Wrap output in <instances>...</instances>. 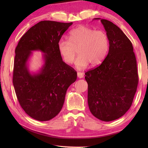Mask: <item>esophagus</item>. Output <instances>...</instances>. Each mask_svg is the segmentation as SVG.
<instances>
[{
	"label": "esophagus",
	"mask_w": 148,
	"mask_h": 148,
	"mask_svg": "<svg viewBox=\"0 0 148 148\" xmlns=\"http://www.w3.org/2000/svg\"><path fill=\"white\" fill-rule=\"evenodd\" d=\"M77 76L79 78H82L84 77V75L83 73L81 72H78L77 73Z\"/></svg>",
	"instance_id": "esophagus-1"
}]
</instances>
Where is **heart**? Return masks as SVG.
I'll list each match as a JSON object with an SVG mask.
<instances>
[{
  "label": "heart",
  "mask_w": 148,
  "mask_h": 148,
  "mask_svg": "<svg viewBox=\"0 0 148 148\" xmlns=\"http://www.w3.org/2000/svg\"><path fill=\"white\" fill-rule=\"evenodd\" d=\"M69 39H60L57 49L67 64L73 63L78 51L79 56L75 62L78 69H84L89 64L94 66L100 65L108 53L109 41L104 31L79 26L70 31Z\"/></svg>",
  "instance_id": "1"
}]
</instances>
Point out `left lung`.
<instances>
[{
    "instance_id": "8db88e82",
    "label": "left lung",
    "mask_w": 148,
    "mask_h": 148,
    "mask_svg": "<svg viewBox=\"0 0 148 148\" xmlns=\"http://www.w3.org/2000/svg\"><path fill=\"white\" fill-rule=\"evenodd\" d=\"M101 20L109 41L102 63L85 73L88 102L97 119L110 122L123 116L131 107L138 83L136 60L130 39L117 25Z\"/></svg>"
}]
</instances>
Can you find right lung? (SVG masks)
<instances>
[{
	"label": "right lung",
	"mask_w": 148,
	"mask_h": 148,
	"mask_svg": "<svg viewBox=\"0 0 148 148\" xmlns=\"http://www.w3.org/2000/svg\"><path fill=\"white\" fill-rule=\"evenodd\" d=\"M72 24L40 21L26 31L15 49L13 86L22 109L36 120L47 121L60 112L67 89L77 79V71L62 60L57 49ZM34 50L43 53L44 64L38 73L31 74L27 62Z\"/></svg>",
	"instance_id": "1"
}]
</instances>
